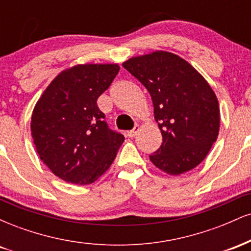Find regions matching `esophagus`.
<instances>
[{"mask_svg": "<svg viewBox=\"0 0 251 251\" xmlns=\"http://www.w3.org/2000/svg\"><path fill=\"white\" fill-rule=\"evenodd\" d=\"M139 129H140L139 125H135L134 127L131 129V131H128V132H127V135H128V137L133 138V137H135V135H137L138 132H139Z\"/></svg>", "mask_w": 251, "mask_h": 251, "instance_id": "esophagus-1", "label": "esophagus"}]
</instances>
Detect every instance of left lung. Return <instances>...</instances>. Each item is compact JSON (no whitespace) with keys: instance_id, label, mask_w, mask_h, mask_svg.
Segmentation results:
<instances>
[{"instance_id":"8db88e82","label":"left lung","mask_w":251,"mask_h":251,"mask_svg":"<svg viewBox=\"0 0 251 251\" xmlns=\"http://www.w3.org/2000/svg\"><path fill=\"white\" fill-rule=\"evenodd\" d=\"M123 67L148 89L163 143L150 160L169 175L190 171L209 153L220 129L214 91L181 57L154 51L132 57Z\"/></svg>"}]
</instances>
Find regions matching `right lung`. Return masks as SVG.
<instances>
[{
    "label": "right lung",
    "instance_id": "obj_1",
    "mask_svg": "<svg viewBox=\"0 0 251 251\" xmlns=\"http://www.w3.org/2000/svg\"><path fill=\"white\" fill-rule=\"evenodd\" d=\"M118 73V65L74 66L50 82L34 108L30 128L37 153L68 183L96 181L125 140L108 127L97 105Z\"/></svg>",
    "mask_w": 251,
    "mask_h": 251
}]
</instances>
